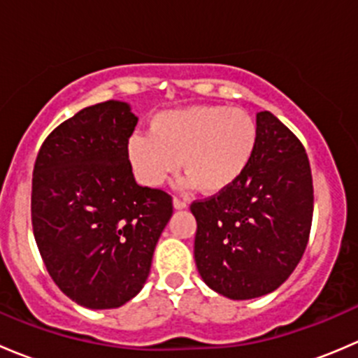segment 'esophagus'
<instances>
[{
  "label": "esophagus",
  "instance_id": "34e87169",
  "mask_svg": "<svg viewBox=\"0 0 358 358\" xmlns=\"http://www.w3.org/2000/svg\"><path fill=\"white\" fill-rule=\"evenodd\" d=\"M187 206H189V204H187L185 201L178 199V197H175V199H173V208H175V209H185Z\"/></svg>",
  "mask_w": 358,
  "mask_h": 358
}]
</instances>
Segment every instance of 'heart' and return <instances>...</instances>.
I'll return each instance as SVG.
<instances>
[{
	"label": "heart",
	"mask_w": 358,
	"mask_h": 358,
	"mask_svg": "<svg viewBox=\"0 0 358 358\" xmlns=\"http://www.w3.org/2000/svg\"><path fill=\"white\" fill-rule=\"evenodd\" d=\"M149 133H136L128 142V159L140 182L161 185L182 162L185 185L206 194L234 185L251 164L259 140L255 117L227 106L161 112L150 121Z\"/></svg>",
	"instance_id": "1"
}]
</instances>
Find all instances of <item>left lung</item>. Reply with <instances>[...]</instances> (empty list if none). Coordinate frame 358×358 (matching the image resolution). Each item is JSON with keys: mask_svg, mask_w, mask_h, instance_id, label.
I'll return each mask as SVG.
<instances>
[{"mask_svg": "<svg viewBox=\"0 0 358 358\" xmlns=\"http://www.w3.org/2000/svg\"><path fill=\"white\" fill-rule=\"evenodd\" d=\"M258 149L243 176L190 211L202 280L230 299L282 286L308 244L313 185L305 147L272 112L256 114Z\"/></svg>", "mask_w": 358, "mask_h": 358, "instance_id": "obj_1", "label": "left lung"}]
</instances>
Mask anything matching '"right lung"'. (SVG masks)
<instances>
[{"label":"right lung","instance_id":"right-lung-1","mask_svg":"<svg viewBox=\"0 0 358 358\" xmlns=\"http://www.w3.org/2000/svg\"><path fill=\"white\" fill-rule=\"evenodd\" d=\"M136 122L126 102L86 107L36 157V244L53 282L86 308H117L142 291L173 215L171 196L135 182L128 140Z\"/></svg>","mask_w":358,"mask_h":358}]
</instances>
